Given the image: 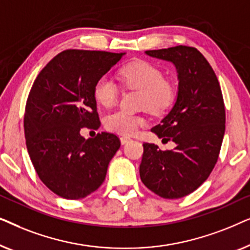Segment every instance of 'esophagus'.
<instances>
[{
	"label": "esophagus",
	"mask_w": 250,
	"mask_h": 250,
	"mask_svg": "<svg viewBox=\"0 0 250 250\" xmlns=\"http://www.w3.org/2000/svg\"><path fill=\"white\" fill-rule=\"evenodd\" d=\"M129 141H131V138H128V136H122L121 138L122 145H126V143H128Z\"/></svg>",
	"instance_id": "1"
}]
</instances>
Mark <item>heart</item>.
I'll return each instance as SVG.
<instances>
[{"label":"heart","instance_id":"obj_1","mask_svg":"<svg viewBox=\"0 0 250 250\" xmlns=\"http://www.w3.org/2000/svg\"><path fill=\"white\" fill-rule=\"evenodd\" d=\"M126 86L141 91L140 105L153 114H163L172 108L176 100L177 88L173 81L164 77L163 70L149 61L136 60L123 67L119 71ZM95 101L104 107H111L118 98V88L108 76H102L93 87ZM146 123L142 116L117 110L109 114L104 125L109 131L131 135Z\"/></svg>","mask_w":250,"mask_h":250}]
</instances>
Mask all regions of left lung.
<instances>
[{
	"instance_id": "1",
	"label": "left lung",
	"mask_w": 250,
	"mask_h": 250,
	"mask_svg": "<svg viewBox=\"0 0 250 250\" xmlns=\"http://www.w3.org/2000/svg\"><path fill=\"white\" fill-rule=\"evenodd\" d=\"M150 57L174 63L179 78L175 104L151 128L176 146L162 151L143 143L140 177L165 199H177L197 190L210 175L225 132V107L213 68L196 47L179 45L146 51Z\"/></svg>"
}]
</instances>
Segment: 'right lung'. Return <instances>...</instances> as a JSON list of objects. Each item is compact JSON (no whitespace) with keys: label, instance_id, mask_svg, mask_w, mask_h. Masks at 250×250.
<instances>
[{"label":"right lung","instance_id":"add662e5","mask_svg":"<svg viewBox=\"0 0 250 250\" xmlns=\"http://www.w3.org/2000/svg\"><path fill=\"white\" fill-rule=\"evenodd\" d=\"M124 54L62 51L41 70L30 88L23 118L27 150L41 181L64 199L94 192L121 146L112 133L86 140L81 129L100 126L94 84Z\"/></svg>","mask_w":250,"mask_h":250}]
</instances>
